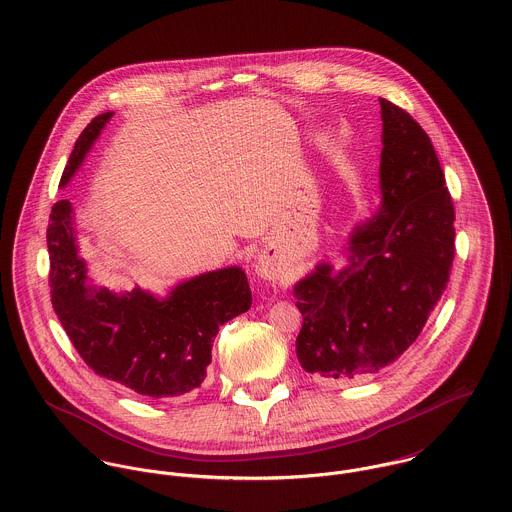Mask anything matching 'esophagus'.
Segmentation results:
<instances>
[{"mask_svg": "<svg viewBox=\"0 0 512 512\" xmlns=\"http://www.w3.org/2000/svg\"><path fill=\"white\" fill-rule=\"evenodd\" d=\"M256 274L260 278H264V280H270V282H276L280 278V270L272 262H268V260H258Z\"/></svg>", "mask_w": 512, "mask_h": 512, "instance_id": "esophagus-1", "label": "esophagus"}]
</instances>
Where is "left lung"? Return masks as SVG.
Masks as SVG:
<instances>
[{
    "mask_svg": "<svg viewBox=\"0 0 512 512\" xmlns=\"http://www.w3.org/2000/svg\"><path fill=\"white\" fill-rule=\"evenodd\" d=\"M380 108L382 209L353 232L345 270L321 264L295 286L299 365L329 380L396 361L438 305L455 256V209L430 136L390 100Z\"/></svg>",
    "mask_w": 512,
    "mask_h": 512,
    "instance_id": "1",
    "label": "left lung"
}]
</instances>
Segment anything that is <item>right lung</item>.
I'll return each mask as SVG.
<instances>
[{
  "label": "right lung",
  "mask_w": 512,
  "mask_h": 512,
  "mask_svg": "<svg viewBox=\"0 0 512 512\" xmlns=\"http://www.w3.org/2000/svg\"><path fill=\"white\" fill-rule=\"evenodd\" d=\"M114 112L96 116L78 136L61 185ZM49 288L53 309L82 361L98 376L147 398H173L201 386L222 323L252 305L246 274L224 268L197 276L163 301L134 290L126 295L86 286L67 199L53 205L49 228Z\"/></svg>",
  "instance_id": "add662e5"
}]
</instances>
